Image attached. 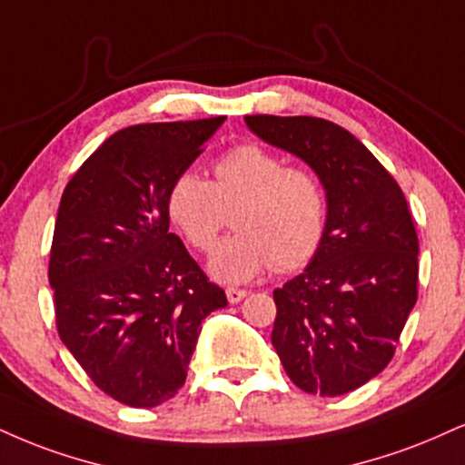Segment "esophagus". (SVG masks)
<instances>
[{
  "label": "esophagus",
  "instance_id": "obj_1",
  "mask_svg": "<svg viewBox=\"0 0 465 465\" xmlns=\"http://www.w3.org/2000/svg\"><path fill=\"white\" fill-rule=\"evenodd\" d=\"M225 294H227L229 303H240V301H242L244 296H247V290H242V288H227Z\"/></svg>",
  "mask_w": 465,
  "mask_h": 465
}]
</instances>
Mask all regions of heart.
I'll use <instances>...</instances> for the list:
<instances>
[{
    "label": "heart",
    "mask_w": 465,
    "mask_h": 465,
    "mask_svg": "<svg viewBox=\"0 0 465 465\" xmlns=\"http://www.w3.org/2000/svg\"><path fill=\"white\" fill-rule=\"evenodd\" d=\"M233 236L210 260L221 282H247L264 268L292 271L310 262L327 225V199L314 173L286 166L260 144H240L214 164V183L197 173L173 179L166 210L190 247L214 249L229 212Z\"/></svg>",
    "instance_id": "heart-1"
}]
</instances>
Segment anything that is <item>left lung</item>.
I'll use <instances>...</instances> for the list:
<instances>
[{"label": "left lung", "instance_id": "1", "mask_svg": "<svg viewBox=\"0 0 465 465\" xmlns=\"http://www.w3.org/2000/svg\"><path fill=\"white\" fill-rule=\"evenodd\" d=\"M262 141L321 179L327 225L312 262L272 292V346L307 394L361 388L394 357L418 299V236L405 194L344 127L316 116H244Z\"/></svg>", "mask_w": 465, "mask_h": 465}]
</instances>
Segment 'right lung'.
Instances as JSON below:
<instances>
[{
  "label": "right lung",
  "mask_w": 465,
  "mask_h": 465,
  "mask_svg": "<svg viewBox=\"0 0 465 465\" xmlns=\"http://www.w3.org/2000/svg\"><path fill=\"white\" fill-rule=\"evenodd\" d=\"M225 116L116 132L66 183L49 286L55 327L102 392L155 407L186 381L201 322L227 305L169 232L166 194Z\"/></svg>",
  "instance_id": "add662e5"
}]
</instances>
